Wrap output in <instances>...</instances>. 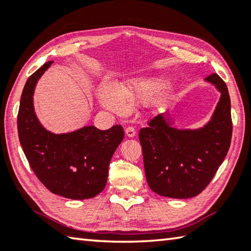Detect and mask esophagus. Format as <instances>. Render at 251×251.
Instances as JSON below:
<instances>
[{
  "mask_svg": "<svg viewBox=\"0 0 251 251\" xmlns=\"http://www.w3.org/2000/svg\"><path fill=\"white\" fill-rule=\"evenodd\" d=\"M125 134H126L127 137H130V138H131V137H135V136H136V129H135V127H132V126L126 127Z\"/></svg>",
  "mask_w": 251,
  "mask_h": 251,
  "instance_id": "1",
  "label": "esophagus"
}]
</instances>
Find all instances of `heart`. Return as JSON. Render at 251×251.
<instances>
[{
	"instance_id": "1",
	"label": "heart",
	"mask_w": 251,
	"mask_h": 251,
	"mask_svg": "<svg viewBox=\"0 0 251 251\" xmlns=\"http://www.w3.org/2000/svg\"><path fill=\"white\" fill-rule=\"evenodd\" d=\"M160 88L161 81L158 79H142L121 88H116L111 83H104L101 87L100 98L103 104L110 110L123 113L126 110L127 103L147 99L158 92Z\"/></svg>"
}]
</instances>
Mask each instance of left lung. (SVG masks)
Wrapping results in <instances>:
<instances>
[{
	"label": "left lung",
	"instance_id": "obj_1",
	"mask_svg": "<svg viewBox=\"0 0 251 251\" xmlns=\"http://www.w3.org/2000/svg\"><path fill=\"white\" fill-rule=\"evenodd\" d=\"M205 80L221 92L212 119L202 128L180 130L166 115H156L139 130L147 183L158 195L186 199L199 195L214 177L232 139L230 99L218 74Z\"/></svg>",
	"mask_w": 251,
	"mask_h": 251
}]
</instances>
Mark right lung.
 Here are the masks:
<instances>
[{
    "instance_id": "add662e5",
    "label": "right lung",
    "mask_w": 251,
    "mask_h": 251,
    "mask_svg": "<svg viewBox=\"0 0 251 251\" xmlns=\"http://www.w3.org/2000/svg\"><path fill=\"white\" fill-rule=\"evenodd\" d=\"M52 63L43 64L24 87L17 116L19 141L33 173L51 193L68 199L93 198L105 187L110 161L125 132L121 125L106 130L87 126L60 135L42 127L32 96Z\"/></svg>"
}]
</instances>
